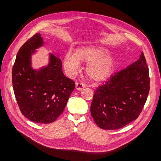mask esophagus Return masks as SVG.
Here are the masks:
<instances>
[{
  "label": "esophagus",
  "mask_w": 161,
  "mask_h": 161,
  "mask_svg": "<svg viewBox=\"0 0 161 161\" xmlns=\"http://www.w3.org/2000/svg\"><path fill=\"white\" fill-rule=\"evenodd\" d=\"M85 86L83 85V83H75V89L77 90H81L83 89V88H84Z\"/></svg>",
  "instance_id": "1"
}]
</instances>
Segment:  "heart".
<instances>
[{"mask_svg": "<svg viewBox=\"0 0 161 161\" xmlns=\"http://www.w3.org/2000/svg\"><path fill=\"white\" fill-rule=\"evenodd\" d=\"M64 66L70 75L79 70L80 63H87L85 67L87 77L95 81H102L111 75L117 64L116 58L109 51L97 45L82 46L74 50V53L67 52L63 59Z\"/></svg>", "mask_w": 161, "mask_h": 161, "instance_id": "heart-1", "label": "heart"}]
</instances>
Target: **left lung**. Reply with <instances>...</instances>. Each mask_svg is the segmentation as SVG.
<instances>
[{"mask_svg":"<svg viewBox=\"0 0 161 161\" xmlns=\"http://www.w3.org/2000/svg\"><path fill=\"white\" fill-rule=\"evenodd\" d=\"M149 83V69L141 52L136 62L95 91L91 114L96 124L115 130L136 119L147 100Z\"/></svg>","mask_w":161,"mask_h":161,"instance_id":"1","label":"left lung"}]
</instances>
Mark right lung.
Returning <instances> with one entry per match:
<instances>
[{"label":"right lung","mask_w":161,"mask_h":161,"mask_svg":"<svg viewBox=\"0 0 161 161\" xmlns=\"http://www.w3.org/2000/svg\"><path fill=\"white\" fill-rule=\"evenodd\" d=\"M45 45L40 32L21 47L12 69L14 94L23 115L33 122L50 123L64 111L75 83L64 75L59 54L49 53L48 62L32 66V57Z\"/></svg>","instance_id":"add662e5"}]
</instances>
